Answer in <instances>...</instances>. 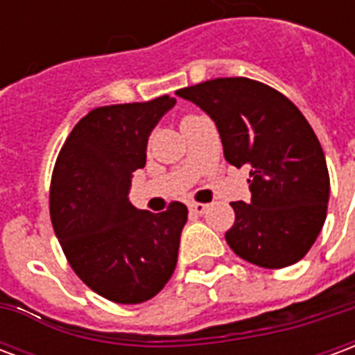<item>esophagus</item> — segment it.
Returning <instances> with one entry per match:
<instances>
[{
	"label": "esophagus",
	"instance_id": "1",
	"mask_svg": "<svg viewBox=\"0 0 355 355\" xmlns=\"http://www.w3.org/2000/svg\"><path fill=\"white\" fill-rule=\"evenodd\" d=\"M190 211L193 215H203L207 211V205L205 203H190Z\"/></svg>",
	"mask_w": 355,
	"mask_h": 355
}]
</instances>
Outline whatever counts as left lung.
<instances>
[{
	"instance_id": "8db88e82",
	"label": "left lung",
	"mask_w": 355,
	"mask_h": 355,
	"mask_svg": "<svg viewBox=\"0 0 355 355\" xmlns=\"http://www.w3.org/2000/svg\"><path fill=\"white\" fill-rule=\"evenodd\" d=\"M177 94L215 121L226 162L249 165L251 201L232 203V251L272 270L300 261L320 236L329 203L325 155L300 110L247 78H216Z\"/></svg>"
}]
</instances>
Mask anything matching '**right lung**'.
Segmentation results:
<instances>
[{"mask_svg": "<svg viewBox=\"0 0 355 355\" xmlns=\"http://www.w3.org/2000/svg\"><path fill=\"white\" fill-rule=\"evenodd\" d=\"M175 104L163 94L91 110L55 163L49 209L60 247L81 282L117 304L155 297L177 266L184 203L155 215L129 201L132 173L146 165L148 137Z\"/></svg>", "mask_w": 355, "mask_h": 355, "instance_id": "right-lung-1", "label": "right lung"}]
</instances>
